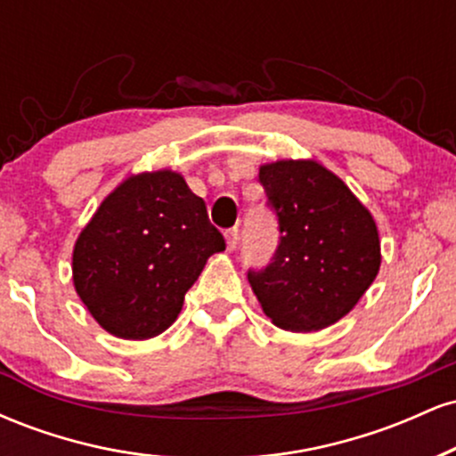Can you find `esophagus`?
I'll return each mask as SVG.
<instances>
[{"label":"esophagus","mask_w":456,"mask_h":456,"mask_svg":"<svg viewBox=\"0 0 456 456\" xmlns=\"http://www.w3.org/2000/svg\"><path fill=\"white\" fill-rule=\"evenodd\" d=\"M238 240H240V233H238V229H227V232H224V242H227V248L229 250H233L235 246H238Z\"/></svg>","instance_id":"esophagus-1"}]
</instances>
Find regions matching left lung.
I'll return each instance as SVG.
<instances>
[{"instance_id":"1","label":"left lung","mask_w":456,"mask_h":456,"mask_svg":"<svg viewBox=\"0 0 456 456\" xmlns=\"http://www.w3.org/2000/svg\"><path fill=\"white\" fill-rule=\"evenodd\" d=\"M259 182L279 216L281 242L248 282L274 326L317 332L347 315L378 276V224L358 197L322 162L276 160Z\"/></svg>"}]
</instances>
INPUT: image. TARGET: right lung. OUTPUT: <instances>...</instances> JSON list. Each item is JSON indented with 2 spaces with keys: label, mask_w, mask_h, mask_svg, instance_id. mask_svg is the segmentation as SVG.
<instances>
[{
  "label": "right lung",
  "mask_w": 456,
  "mask_h": 456,
  "mask_svg": "<svg viewBox=\"0 0 456 456\" xmlns=\"http://www.w3.org/2000/svg\"><path fill=\"white\" fill-rule=\"evenodd\" d=\"M224 250L206 203L171 169L130 175L102 199L72 250V282L98 326L128 341L159 337Z\"/></svg>",
  "instance_id": "obj_1"
}]
</instances>
